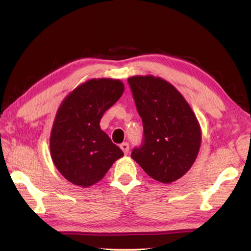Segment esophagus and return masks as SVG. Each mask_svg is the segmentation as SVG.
<instances>
[{"label": "esophagus", "mask_w": 251, "mask_h": 251, "mask_svg": "<svg viewBox=\"0 0 251 251\" xmlns=\"http://www.w3.org/2000/svg\"><path fill=\"white\" fill-rule=\"evenodd\" d=\"M120 148L122 149V151L124 152V154H127L129 152V145L127 142H123L122 145L120 146Z\"/></svg>", "instance_id": "esophagus-1"}]
</instances>
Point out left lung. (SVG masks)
Instances as JSON below:
<instances>
[{"instance_id":"1","label":"left lung","mask_w":251,"mask_h":251,"mask_svg":"<svg viewBox=\"0 0 251 251\" xmlns=\"http://www.w3.org/2000/svg\"><path fill=\"white\" fill-rule=\"evenodd\" d=\"M142 119L143 143L131 158L154 180L172 183L189 172L199 154L201 130L196 115L177 88L153 75L128 78Z\"/></svg>"}]
</instances>
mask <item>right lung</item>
<instances>
[{
    "instance_id": "add662e5",
    "label": "right lung",
    "mask_w": 251,
    "mask_h": 251,
    "mask_svg": "<svg viewBox=\"0 0 251 251\" xmlns=\"http://www.w3.org/2000/svg\"><path fill=\"white\" fill-rule=\"evenodd\" d=\"M124 93L120 79L92 78L73 89L57 110L50 138L56 168L71 183L88 188L124 153L100 128V120Z\"/></svg>"
}]
</instances>
